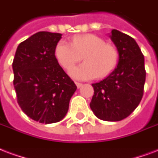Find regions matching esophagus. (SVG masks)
<instances>
[{
    "label": "esophagus",
    "instance_id": "esophagus-1",
    "mask_svg": "<svg viewBox=\"0 0 158 158\" xmlns=\"http://www.w3.org/2000/svg\"><path fill=\"white\" fill-rule=\"evenodd\" d=\"M75 84H76V86H77V88H78V89H79V88L82 86L81 83H79V82H75Z\"/></svg>",
    "mask_w": 158,
    "mask_h": 158
}]
</instances>
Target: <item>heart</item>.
<instances>
[{"label":"heart","mask_w":158,"mask_h":158,"mask_svg":"<svg viewBox=\"0 0 158 158\" xmlns=\"http://www.w3.org/2000/svg\"><path fill=\"white\" fill-rule=\"evenodd\" d=\"M55 53L59 64L65 69H69L83 57L85 63L69 71L72 78L79 80L107 76L118 61L116 48L93 34L74 36L71 44L61 40L56 45Z\"/></svg>","instance_id":"b5f03b06"}]
</instances>
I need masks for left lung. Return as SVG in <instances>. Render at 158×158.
Masks as SVG:
<instances>
[{
  "label": "left lung",
  "instance_id": "obj_1",
  "mask_svg": "<svg viewBox=\"0 0 158 158\" xmlns=\"http://www.w3.org/2000/svg\"><path fill=\"white\" fill-rule=\"evenodd\" d=\"M110 38L118 52V63L107 78L92 84L90 108L99 119L116 122L129 116L142 100L146 70L135 40L117 30H112Z\"/></svg>",
  "mask_w": 158,
  "mask_h": 158
}]
</instances>
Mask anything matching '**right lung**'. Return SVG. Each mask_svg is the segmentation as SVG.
<instances>
[{"instance_id": "1", "label": "right lung", "mask_w": 158, "mask_h": 158, "mask_svg": "<svg viewBox=\"0 0 158 158\" xmlns=\"http://www.w3.org/2000/svg\"><path fill=\"white\" fill-rule=\"evenodd\" d=\"M61 35L37 32L18 45L12 64L19 105L31 118L45 124L64 118L77 89L55 57Z\"/></svg>"}]
</instances>
